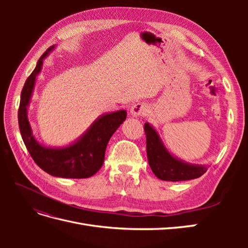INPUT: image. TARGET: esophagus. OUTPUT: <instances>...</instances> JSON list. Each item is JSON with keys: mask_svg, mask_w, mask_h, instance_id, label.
<instances>
[{"mask_svg": "<svg viewBox=\"0 0 248 248\" xmlns=\"http://www.w3.org/2000/svg\"><path fill=\"white\" fill-rule=\"evenodd\" d=\"M148 109V106L145 102H138L131 107L130 112L133 117H142L146 116Z\"/></svg>", "mask_w": 248, "mask_h": 248, "instance_id": "34e87169", "label": "esophagus"}]
</instances>
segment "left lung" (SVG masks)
Instances as JSON below:
<instances>
[{"label":"left lung","instance_id":"1","mask_svg":"<svg viewBox=\"0 0 248 248\" xmlns=\"http://www.w3.org/2000/svg\"><path fill=\"white\" fill-rule=\"evenodd\" d=\"M147 138L148 162L157 178L164 181H186L201 177L207 171L202 166H192L170 155L155 129L149 123L144 125Z\"/></svg>","mask_w":248,"mask_h":248}]
</instances>
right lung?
<instances>
[{
	"instance_id": "right-lung-1",
	"label": "right lung",
	"mask_w": 248,
	"mask_h": 248,
	"mask_svg": "<svg viewBox=\"0 0 248 248\" xmlns=\"http://www.w3.org/2000/svg\"><path fill=\"white\" fill-rule=\"evenodd\" d=\"M51 49L52 46L40 57L22 88L18 108L21 138L35 163L47 174L60 178H89L102 167L108 142L118 127L125 121L127 112L126 110H118L100 117L90 127L84 137L67 148L52 149L40 145L32 134L27 117V108L31 99L36 77L41 70L43 59Z\"/></svg>"
}]
</instances>
